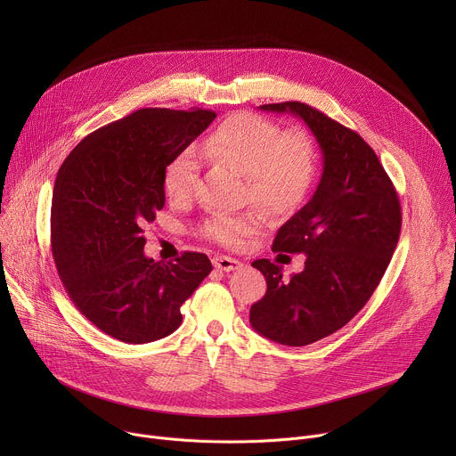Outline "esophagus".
<instances>
[{
    "label": "esophagus",
    "mask_w": 456,
    "mask_h": 456,
    "mask_svg": "<svg viewBox=\"0 0 456 456\" xmlns=\"http://www.w3.org/2000/svg\"><path fill=\"white\" fill-rule=\"evenodd\" d=\"M213 265L218 271L231 273V271H238L241 267V262H240V259H234V257H229V256H215L213 257Z\"/></svg>",
    "instance_id": "obj_1"
}]
</instances>
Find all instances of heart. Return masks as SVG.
Listing matches in <instances>:
<instances>
[{
    "label": "heart",
    "instance_id": "obj_1",
    "mask_svg": "<svg viewBox=\"0 0 456 456\" xmlns=\"http://www.w3.org/2000/svg\"><path fill=\"white\" fill-rule=\"evenodd\" d=\"M211 160L247 175V197L264 208L281 213L294 209L308 194L315 171L317 151L312 137L299 127H281L254 113H234L218 124L202 142ZM200 182L197 151H178L164 169V189L169 200L189 202ZM265 224L262 213H215L204 225L206 238L238 248L245 238Z\"/></svg>",
    "mask_w": 456,
    "mask_h": 456
}]
</instances>
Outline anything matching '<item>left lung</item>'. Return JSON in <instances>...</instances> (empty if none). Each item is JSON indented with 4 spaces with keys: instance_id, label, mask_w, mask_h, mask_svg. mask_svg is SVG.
I'll return each mask as SVG.
<instances>
[{
    "instance_id": "obj_1",
    "label": "left lung",
    "mask_w": 456,
    "mask_h": 456,
    "mask_svg": "<svg viewBox=\"0 0 456 456\" xmlns=\"http://www.w3.org/2000/svg\"><path fill=\"white\" fill-rule=\"evenodd\" d=\"M262 110L301 117L322 151L310 202L280 227L273 250L305 254V269L283 280L256 259L265 296L250 306L252 329L287 346L312 345L343 329L380 283L399 241L403 213L394 182L354 129L297 101Z\"/></svg>"
}]
</instances>
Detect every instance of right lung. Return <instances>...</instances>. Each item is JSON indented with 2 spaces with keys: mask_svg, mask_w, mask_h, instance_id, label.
<instances>
[{
  "mask_svg": "<svg viewBox=\"0 0 456 456\" xmlns=\"http://www.w3.org/2000/svg\"><path fill=\"white\" fill-rule=\"evenodd\" d=\"M211 110L144 108L85 137L59 167L50 211L57 274L104 334L144 345L175 332L182 303L213 271L202 252L144 256L164 208V169L215 120Z\"/></svg>",
  "mask_w": 456,
  "mask_h": 456,
  "instance_id": "obj_1",
  "label": "right lung"
}]
</instances>
